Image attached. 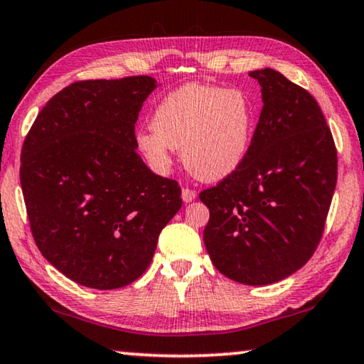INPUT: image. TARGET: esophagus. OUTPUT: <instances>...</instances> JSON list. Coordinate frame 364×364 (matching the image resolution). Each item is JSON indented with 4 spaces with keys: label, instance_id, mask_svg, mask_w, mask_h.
<instances>
[{
    "label": "esophagus",
    "instance_id": "obj_1",
    "mask_svg": "<svg viewBox=\"0 0 364 364\" xmlns=\"http://www.w3.org/2000/svg\"><path fill=\"white\" fill-rule=\"evenodd\" d=\"M195 197H197V193H195V191H192V188H182V200L186 203H191L195 200Z\"/></svg>",
    "mask_w": 364,
    "mask_h": 364
}]
</instances>
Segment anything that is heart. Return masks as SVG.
Returning a JSON list of instances; mask_svg holds the SVG:
<instances>
[{
	"mask_svg": "<svg viewBox=\"0 0 364 364\" xmlns=\"http://www.w3.org/2000/svg\"><path fill=\"white\" fill-rule=\"evenodd\" d=\"M256 108L240 88L187 83L167 93L152 128L136 133V146L152 169L167 172L173 149L202 182H218L245 164L256 133Z\"/></svg>",
	"mask_w": 364,
	"mask_h": 364,
	"instance_id": "1",
	"label": "heart"
}]
</instances>
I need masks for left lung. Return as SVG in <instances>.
I'll return each mask as SVG.
<instances>
[{"mask_svg": "<svg viewBox=\"0 0 364 364\" xmlns=\"http://www.w3.org/2000/svg\"><path fill=\"white\" fill-rule=\"evenodd\" d=\"M262 109L250 156L198 195L210 210L203 241L231 281L266 286L317 250L336 186V149L318 103L272 68L250 72Z\"/></svg>", "mask_w": 364, "mask_h": 364, "instance_id": "obj_1", "label": "left lung"}]
</instances>
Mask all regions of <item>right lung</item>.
Returning <instances> with one entry per match:
<instances>
[{"instance_id": "1", "label": "right lung", "mask_w": 364, "mask_h": 364, "mask_svg": "<svg viewBox=\"0 0 364 364\" xmlns=\"http://www.w3.org/2000/svg\"><path fill=\"white\" fill-rule=\"evenodd\" d=\"M152 77L75 82L36 118L21 152V188L34 241L55 269L109 291L134 282L182 207L176 181L156 176L134 124Z\"/></svg>"}]
</instances>
